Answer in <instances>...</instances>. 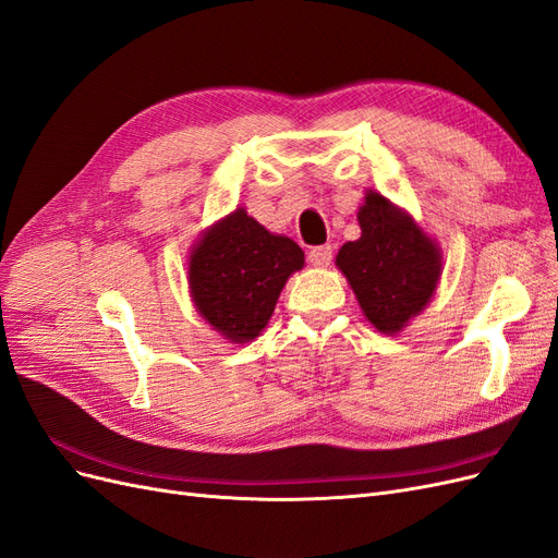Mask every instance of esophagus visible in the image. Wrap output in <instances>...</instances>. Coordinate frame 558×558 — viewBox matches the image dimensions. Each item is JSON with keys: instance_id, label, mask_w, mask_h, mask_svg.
Masks as SVG:
<instances>
[{"instance_id": "esophagus-1", "label": "esophagus", "mask_w": 558, "mask_h": 558, "mask_svg": "<svg viewBox=\"0 0 558 558\" xmlns=\"http://www.w3.org/2000/svg\"><path fill=\"white\" fill-rule=\"evenodd\" d=\"M332 260V248L326 244V246H314L310 251V263L314 267H328Z\"/></svg>"}]
</instances>
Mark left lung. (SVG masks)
Returning <instances> with one entry per match:
<instances>
[{
	"label": "left lung",
	"mask_w": 558,
	"mask_h": 558,
	"mask_svg": "<svg viewBox=\"0 0 558 558\" xmlns=\"http://www.w3.org/2000/svg\"><path fill=\"white\" fill-rule=\"evenodd\" d=\"M359 226L361 238L340 248L335 265L369 324L396 335L426 310L442 275V253L408 211L375 191L365 193Z\"/></svg>",
	"instance_id": "obj_1"
}]
</instances>
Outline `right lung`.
<instances>
[{
    "label": "right lung",
    "mask_w": 558,
    "mask_h": 558,
    "mask_svg": "<svg viewBox=\"0 0 558 558\" xmlns=\"http://www.w3.org/2000/svg\"><path fill=\"white\" fill-rule=\"evenodd\" d=\"M305 265V253L234 209L199 234L189 260L195 310L226 340H256L272 316L283 283Z\"/></svg>",
    "instance_id": "obj_1"
}]
</instances>
